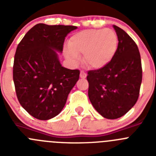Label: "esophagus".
I'll use <instances>...</instances> for the list:
<instances>
[{
    "mask_svg": "<svg viewBox=\"0 0 156 156\" xmlns=\"http://www.w3.org/2000/svg\"><path fill=\"white\" fill-rule=\"evenodd\" d=\"M80 78H82V79H84V78L87 77V74L85 73L83 71H81L80 74Z\"/></svg>",
    "mask_w": 156,
    "mask_h": 156,
    "instance_id": "1",
    "label": "esophagus"
}]
</instances>
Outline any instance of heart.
Masks as SVG:
<instances>
[{
    "label": "heart",
    "mask_w": 156,
    "mask_h": 156,
    "mask_svg": "<svg viewBox=\"0 0 156 156\" xmlns=\"http://www.w3.org/2000/svg\"><path fill=\"white\" fill-rule=\"evenodd\" d=\"M118 39L112 30H86L76 33L70 38L69 47L65 48L66 58L76 65L80 55L91 68L101 69L113 58L117 50Z\"/></svg>",
    "instance_id": "obj_1"
}]
</instances>
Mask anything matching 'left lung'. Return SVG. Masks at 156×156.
<instances>
[{
	"label": "left lung",
	"mask_w": 156,
	"mask_h": 156,
	"mask_svg": "<svg viewBox=\"0 0 156 156\" xmlns=\"http://www.w3.org/2000/svg\"><path fill=\"white\" fill-rule=\"evenodd\" d=\"M118 48L113 58L105 67L90 70L88 97L96 111L104 118L118 119L136 104L142 80L138 48L124 30L113 25Z\"/></svg>",
	"instance_id": "8db88e82"
}]
</instances>
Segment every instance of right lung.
Instances as JSON below:
<instances>
[{
	"mask_svg": "<svg viewBox=\"0 0 156 156\" xmlns=\"http://www.w3.org/2000/svg\"><path fill=\"white\" fill-rule=\"evenodd\" d=\"M73 26L39 23L30 29L16 48L13 80L18 100L34 118L48 120L58 115L79 80L78 69L62 66L65 38Z\"/></svg>",
	"mask_w": 156,
	"mask_h": 156,
	"instance_id": "right-lung-1",
	"label": "right lung"
}]
</instances>
